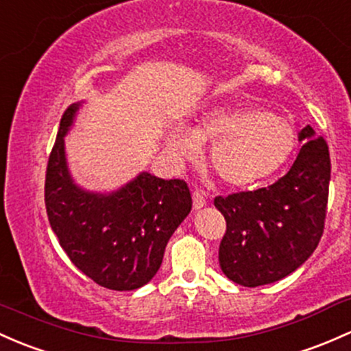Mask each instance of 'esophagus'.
I'll list each match as a JSON object with an SVG mask.
<instances>
[{
  "label": "esophagus",
  "instance_id": "obj_1",
  "mask_svg": "<svg viewBox=\"0 0 351 351\" xmlns=\"http://www.w3.org/2000/svg\"><path fill=\"white\" fill-rule=\"evenodd\" d=\"M192 202H194V209H201L206 206V195L201 189H194L192 192Z\"/></svg>",
  "mask_w": 351,
  "mask_h": 351
}]
</instances>
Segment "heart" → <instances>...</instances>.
<instances>
[{"label": "heart", "mask_w": 351, "mask_h": 351, "mask_svg": "<svg viewBox=\"0 0 351 351\" xmlns=\"http://www.w3.org/2000/svg\"><path fill=\"white\" fill-rule=\"evenodd\" d=\"M291 123L271 112L214 108L189 129H174L167 145L177 160H191L210 145L207 164L221 182L244 187L280 169L295 147Z\"/></svg>", "instance_id": "heart-1"}]
</instances>
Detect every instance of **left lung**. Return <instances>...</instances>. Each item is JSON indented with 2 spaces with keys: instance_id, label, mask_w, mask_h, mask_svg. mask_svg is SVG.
Listing matches in <instances>:
<instances>
[{
  "instance_id": "left-lung-1",
  "label": "left lung",
  "mask_w": 351,
  "mask_h": 351,
  "mask_svg": "<svg viewBox=\"0 0 351 351\" xmlns=\"http://www.w3.org/2000/svg\"><path fill=\"white\" fill-rule=\"evenodd\" d=\"M295 162L271 186L217 195L226 219L219 246L222 273L247 288L280 281L298 269L323 236L330 189L328 144L310 125Z\"/></svg>"
}]
</instances>
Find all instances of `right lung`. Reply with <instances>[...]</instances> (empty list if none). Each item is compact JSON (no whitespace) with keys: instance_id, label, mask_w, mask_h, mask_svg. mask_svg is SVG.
Returning a JSON list of instances; mask_svg holds the SVG:
<instances>
[{"instance_id":"right-lung-1","label":"right lung","mask_w":351,"mask_h":351,"mask_svg":"<svg viewBox=\"0 0 351 351\" xmlns=\"http://www.w3.org/2000/svg\"><path fill=\"white\" fill-rule=\"evenodd\" d=\"M80 104L60 120L48 157L45 206L60 246L85 276L104 288L130 291L156 276L169 239L192 209L187 184L142 172L112 194L86 192L73 182L65 135Z\"/></svg>"}]
</instances>
